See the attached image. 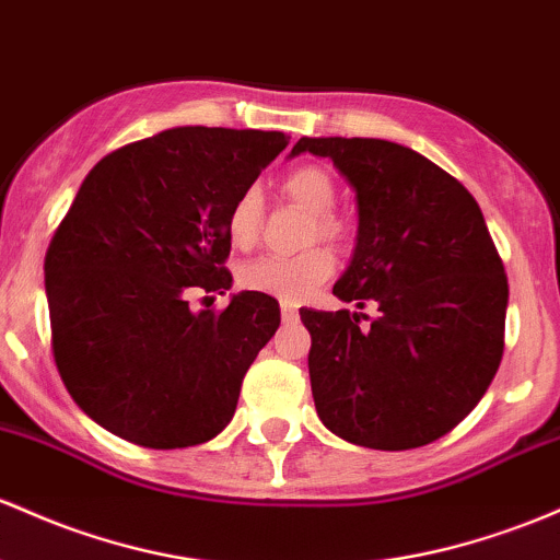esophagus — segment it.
I'll list each match as a JSON object with an SVG mask.
<instances>
[{"label": "esophagus", "instance_id": "esophagus-1", "mask_svg": "<svg viewBox=\"0 0 560 560\" xmlns=\"http://www.w3.org/2000/svg\"><path fill=\"white\" fill-rule=\"evenodd\" d=\"M281 318H284V324H294V322H298V318H300L298 305L281 303Z\"/></svg>", "mask_w": 560, "mask_h": 560}]
</instances>
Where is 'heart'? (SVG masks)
Wrapping results in <instances>:
<instances>
[{"mask_svg":"<svg viewBox=\"0 0 560 560\" xmlns=\"http://www.w3.org/2000/svg\"><path fill=\"white\" fill-rule=\"evenodd\" d=\"M281 194L300 205L303 210L313 212L311 242L324 238V242L340 244L346 242L348 225L346 220L337 218V183L329 170L318 164H300L290 170L281 180ZM262 223V196L257 188H244L233 199L229 218H225V231L233 247L249 249L257 242ZM335 270V255L327 247H311L300 255H262L255 260L244 262L238 270V284L249 292L270 294L284 303H300L308 294L322 287Z\"/></svg>","mask_w":560,"mask_h":560,"instance_id":"heart-1","label":"heart"}]
</instances>
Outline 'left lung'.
I'll list each match as a JSON object with an SVG mask.
<instances>
[{
	"mask_svg": "<svg viewBox=\"0 0 560 560\" xmlns=\"http://www.w3.org/2000/svg\"><path fill=\"white\" fill-rule=\"evenodd\" d=\"M359 201V244L337 298L377 316L300 311L311 390L331 433L404 452L457 428L500 370L508 276L470 190L422 153L374 138H300Z\"/></svg>",
	"mask_w": 560,
	"mask_h": 560,
	"instance_id": "obj_1",
	"label": "left lung"
}]
</instances>
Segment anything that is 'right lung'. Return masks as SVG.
Returning a JSON list of instances; mask_svg holds the SVG:
<instances>
[{"label": "right lung", "instance_id": "right-lung-1", "mask_svg": "<svg viewBox=\"0 0 560 560\" xmlns=\"http://www.w3.org/2000/svg\"><path fill=\"white\" fill-rule=\"evenodd\" d=\"M284 149V132L175 127L84 177L47 247L45 290L55 366L97 425L149 450L205 444L229 425L279 303L260 292L223 311L188 303L231 287L225 218Z\"/></svg>", "mask_w": 560, "mask_h": 560}]
</instances>
